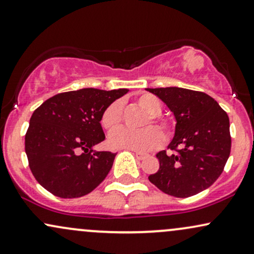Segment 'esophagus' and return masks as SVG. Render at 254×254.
<instances>
[{
  "instance_id": "34e87169",
  "label": "esophagus",
  "mask_w": 254,
  "mask_h": 254,
  "mask_svg": "<svg viewBox=\"0 0 254 254\" xmlns=\"http://www.w3.org/2000/svg\"><path fill=\"white\" fill-rule=\"evenodd\" d=\"M134 155L136 156L137 160H143V159L147 156L146 154H143V153H141V152H134Z\"/></svg>"
}]
</instances>
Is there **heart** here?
<instances>
[{"instance_id": "heart-1", "label": "heart", "mask_w": 254, "mask_h": 254, "mask_svg": "<svg viewBox=\"0 0 254 254\" xmlns=\"http://www.w3.org/2000/svg\"><path fill=\"white\" fill-rule=\"evenodd\" d=\"M135 103L147 113L140 122V129L121 128L109 137V142L115 148H127L133 151L145 152L160 145L162 139H168L173 133V124L167 118L162 117L161 101L152 94H141L135 99ZM122 108L119 101L112 102L105 108L101 115V126L108 132H113L121 125ZM154 126L157 131L149 127Z\"/></svg>"}]
</instances>
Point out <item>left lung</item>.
<instances>
[{"label": "left lung", "mask_w": 254, "mask_h": 254, "mask_svg": "<svg viewBox=\"0 0 254 254\" xmlns=\"http://www.w3.org/2000/svg\"><path fill=\"white\" fill-rule=\"evenodd\" d=\"M173 112L177 125L171 154H156L159 171L149 181L166 194L189 198L208 189L223 173L231 153L230 120L213 98L202 92L167 87L147 88Z\"/></svg>", "instance_id": "obj_1"}]
</instances>
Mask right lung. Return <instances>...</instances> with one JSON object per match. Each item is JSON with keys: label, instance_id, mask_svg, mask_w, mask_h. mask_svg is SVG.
Returning <instances> with one entry per match:
<instances>
[{"label": "right lung", "instance_id": "add662e5", "mask_svg": "<svg viewBox=\"0 0 254 254\" xmlns=\"http://www.w3.org/2000/svg\"><path fill=\"white\" fill-rule=\"evenodd\" d=\"M128 89L83 88L60 93L34 111L26 133L29 168L43 189L64 199L95 190L117 153L94 152L105 140L102 112Z\"/></svg>", "mask_w": 254, "mask_h": 254}]
</instances>
